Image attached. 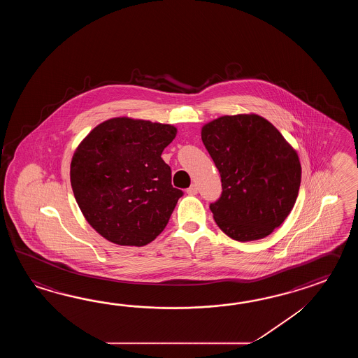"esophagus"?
Instances as JSON below:
<instances>
[{"mask_svg":"<svg viewBox=\"0 0 358 358\" xmlns=\"http://www.w3.org/2000/svg\"><path fill=\"white\" fill-rule=\"evenodd\" d=\"M197 192H198L197 185H194V184H192V185H190L189 188H188V189H187V193H188V194H189V196H196V194H197Z\"/></svg>","mask_w":358,"mask_h":358,"instance_id":"1","label":"esophagus"}]
</instances>
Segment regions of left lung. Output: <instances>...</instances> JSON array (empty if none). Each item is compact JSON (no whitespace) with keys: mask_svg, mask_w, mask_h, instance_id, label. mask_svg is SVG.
Segmentation results:
<instances>
[{"mask_svg":"<svg viewBox=\"0 0 358 358\" xmlns=\"http://www.w3.org/2000/svg\"><path fill=\"white\" fill-rule=\"evenodd\" d=\"M201 137L221 176L222 193L210 205L217 227L239 242L271 234L297 199V152L255 114L221 116L206 124Z\"/></svg>","mask_w":358,"mask_h":358,"instance_id":"obj_1","label":"left lung"}]
</instances>
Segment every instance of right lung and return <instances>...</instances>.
<instances>
[{
  "mask_svg": "<svg viewBox=\"0 0 358 358\" xmlns=\"http://www.w3.org/2000/svg\"><path fill=\"white\" fill-rule=\"evenodd\" d=\"M176 136L169 124L115 117L78 145L70 182L85 220L119 245L151 243L168 225L182 190L161 153Z\"/></svg>",
  "mask_w": 358,
  "mask_h": 358,
  "instance_id": "add662e5",
  "label": "right lung"
}]
</instances>
